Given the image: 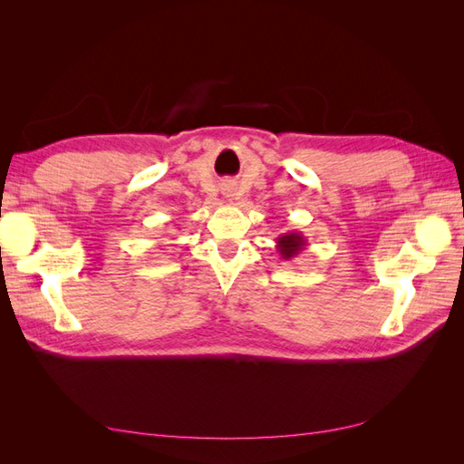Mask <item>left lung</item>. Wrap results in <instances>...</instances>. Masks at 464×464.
Listing matches in <instances>:
<instances>
[{
    "label": "left lung",
    "instance_id": "1",
    "mask_svg": "<svg viewBox=\"0 0 464 464\" xmlns=\"http://www.w3.org/2000/svg\"><path fill=\"white\" fill-rule=\"evenodd\" d=\"M305 246H307V240H305V236L302 232H286V234L276 237L278 254H280V257L286 259V261L292 259V257H296Z\"/></svg>",
    "mask_w": 464,
    "mask_h": 464
}]
</instances>
